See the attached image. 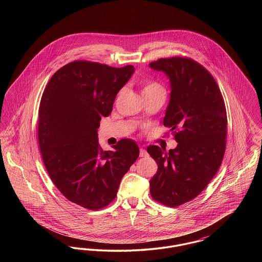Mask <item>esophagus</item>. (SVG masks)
<instances>
[{
  "mask_svg": "<svg viewBox=\"0 0 262 262\" xmlns=\"http://www.w3.org/2000/svg\"><path fill=\"white\" fill-rule=\"evenodd\" d=\"M148 155V153H147V151L146 150L144 149V148H140L139 149V156L140 157H146Z\"/></svg>",
  "mask_w": 262,
  "mask_h": 262,
  "instance_id": "esophagus-1",
  "label": "esophagus"
}]
</instances>
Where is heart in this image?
I'll return each instance as SVG.
<instances>
[{"instance_id": "obj_1", "label": "heart", "mask_w": 262, "mask_h": 262, "mask_svg": "<svg viewBox=\"0 0 262 262\" xmlns=\"http://www.w3.org/2000/svg\"><path fill=\"white\" fill-rule=\"evenodd\" d=\"M156 90H163L162 86L155 81H148L144 83L143 88H142V93H148L151 91H156Z\"/></svg>"}]
</instances>
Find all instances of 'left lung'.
<instances>
[{"instance_id":"8db88e82","label":"left lung","mask_w":262,"mask_h":262,"mask_svg":"<svg viewBox=\"0 0 262 262\" xmlns=\"http://www.w3.org/2000/svg\"><path fill=\"white\" fill-rule=\"evenodd\" d=\"M170 81L163 124L174 130V149L150 145L158 165L150 180L151 196L176 207L196 198L218 172L224 157L227 114L224 99L210 73L193 60L173 57L150 62Z\"/></svg>"}]
</instances>
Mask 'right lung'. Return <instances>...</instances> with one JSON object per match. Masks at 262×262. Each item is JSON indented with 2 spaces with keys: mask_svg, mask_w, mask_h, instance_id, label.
Segmentation results:
<instances>
[{
  "mask_svg": "<svg viewBox=\"0 0 262 262\" xmlns=\"http://www.w3.org/2000/svg\"><path fill=\"white\" fill-rule=\"evenodd\" d=\"M134 73V66L70 62L51 77L41 98L38 141L46 170L67 200L90 210L112 202L139 155L137 143L127 138L103 151L97 134L101 117L111 114Z\"/></svg>",
  "mask_w": 262,
  "mask_h": 262,
  "instance_id": "1",
  "label": "right lung"
}]
</instances>
